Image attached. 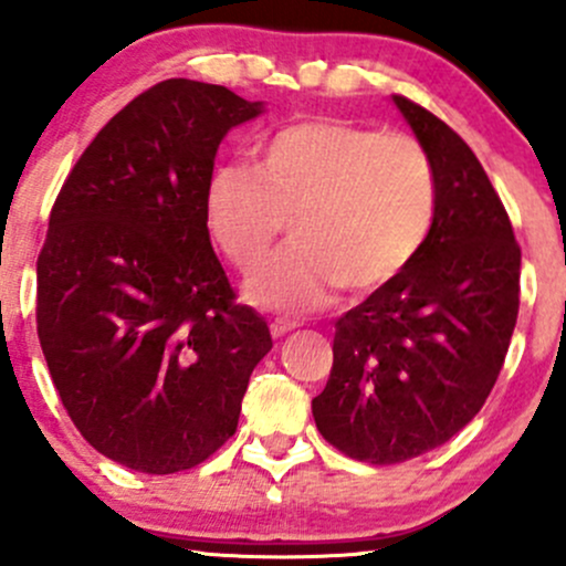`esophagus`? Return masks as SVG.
I'll list each match as a JSON object with an SVG mask.
<instances>
[{
  "label": "esophagus",
  "mask_w": 566,
  "mask_h": 566,
  "mask_svg": "<svg viewBox=\"0 0 566 566\" xmlns=\"http://www.w3.org/2000/svg\"><path fill=\"white\" fill-rule=\"evenodd\" d=\"M296 321H289V318H275L270 324V332H272V337H283V334H289V332H294L296 329Z\"/></svg>",
  "instance_id": "34e87169"
}]
</instances>
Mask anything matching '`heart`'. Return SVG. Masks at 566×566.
Listing matches in <instances>:
<instances>
[{
	"instance_id": "1",
	"label": "heart",
	"mask_w": 566,
	"mask_h": 566,
	"mask_svg": "<svg viewBox=\"0 0 566 566\" xmlns=\"http://www.w3.org/2000/svg\"><path fill=\"white\" fill-rule=\"evenodd\" d=\"M434 208V169L416 139L326 118L285 126L256 167L216 169L205 191L212 240L240 272L264 264L291 218L294 242L245 285L253 305L289 313L324 307L343 283L364 294L402 275Z\"/></svg>"
}]
</instances>
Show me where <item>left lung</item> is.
I'll return each instance as SVG.
<instances>
[{
  "label": "left lung",
  "instance_id": "left-lung-1",
  "mask_svg": "<svg viewBox=\"0 0 566 566\" xmlns=\"http://www.w3.org/2000/svg\"><path fill=\"white\" fill-rule=\"evenodd\" d=\"M394 105L434 169V223L402 275L337 321L332 375L313 399L321 434L369 464L416 459L478 416L521 291V248L478 156L421 105Z\"/></svg>",
  "mask_w": 566,
  "mask_h": 566
}]
</instances>
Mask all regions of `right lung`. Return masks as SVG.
<instances>
[{"instance_id": "obj_1", "label": "right lung", "mask_w": 566, "mask_h": 566, "mask_svg": "<svg viewBox=\"0 0 566 566\" xmlns=\"http://www.w3.org/2000/svg\"><path fill=\"white\" fill-rule=\"evenodd\" d=\"M264 113L172 77L83 150L38 259V337L72 423L148 475L202 464L240 421L272 337L212 253L205 191L229 129Z\"/></svg>"}]
</instances>
